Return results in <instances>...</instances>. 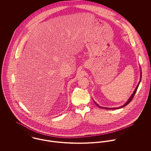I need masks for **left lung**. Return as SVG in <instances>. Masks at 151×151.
<instances>
[{
  "label": "left lung",
  "instance_id": "left-lung-1",
  "mask_svg": "<svg viewBox=\"0 0 151 151\" xmlns=\"http://www.w3.org/2000/svg\"><path fill=\"white\" fill-rule=\"evenodd\" d=\"M141 77H142V72H141V78H140V81H139V83L138 84V85H137V87L135 88V90H134V92L132 93V94L131 95V96L129 97V100L126 102V103L124 105H123L122 106H121V107H119V108H102V107H101L100 106H99L97 104H96V102L94 101V102L95 103V104L98 106V107H99V108H104V109H120V108H123V107H124V106H127L129 104V102L132 100V98H134V95H135V93H136V91H137V89H138V87L139 86V83H140V82H141Z\"/></svg>",
  "mask_w": 151,
  "mask_h": 151
}]
</instances>
